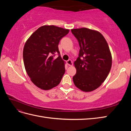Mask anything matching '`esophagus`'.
<instances>
[{
	"label": "esophagus",
	"mask_w": 131,
	"mask_h": 131,
	"mask_svg": "<svg viewBox=\"0 0 131 131\" xmlns=\"http://www.w3.org/2000/svg\"><path fill=\"white\" fill-rule=\"evenodd\" d=\"M67 64L69 66H73V62H72V61L70 60V59H69V60L67 61Z\"/></svg>",
	"instance_id": "obj_1"
}]
</instances>
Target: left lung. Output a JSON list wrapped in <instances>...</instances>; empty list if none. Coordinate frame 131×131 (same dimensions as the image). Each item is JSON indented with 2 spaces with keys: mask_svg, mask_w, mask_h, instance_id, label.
Instances as JSON below:
<instances>
[{
  "mask_svg": "<svg viewBox=\"0 0 131 131\" xmlns=\"http://www.w3.org/2000/svg\"><path fill=\"white\" fill-rule=\"evenodd\" d=\"M71 31L80 49L74 62L77 73L73 77V82L82 91H92L105 81L111 69L112 57L108 44L98 31L86 28Z\"/></svg>",
  "mask_w": 131,
  "mask_h": 131,
  "instance_id": "obj_1",
  "label": "left lung"
}]
</instances>
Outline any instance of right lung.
<instances>
[{
    "instance_id": "add662e5",
    "label": "right lung",
    "mask_w": 131,
    "mask_h": 131,
    "mask_svg": "<svg viewBox=\"0 0 131 131\" xmlns=\"http://www.w3.org/2000/svg\"><path fill=\"white\" fill-rule=\"evenodd\" d=\"M69 31L53 25L43 26L26 42L23 51L25 67L31 81L39 88L48 90L60 83L66 70L58 45ZM57 53L59 57L55 58Z\"/></svg>"
}]
</instances>
